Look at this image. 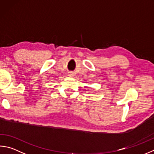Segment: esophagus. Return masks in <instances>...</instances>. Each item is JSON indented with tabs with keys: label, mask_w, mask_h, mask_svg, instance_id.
Masks as SVG:
<instances>
[{
	"label": "esophagus",
	"mask_w": 154,
	"mask_h": 154,
	"mask_svg": "<svg viewBox=\"0 0 154 154\" xmlns=\"http://www.w3.org/2000/svg\"><path fill=\"white\" fill-rule=\"evenodd\" d=\"M68 75H69V76H70V77H73L74 75H75V74H74L73 72H68Z\"/></svg>",
	"instance_id": "34e87169"
}]
</instances>
